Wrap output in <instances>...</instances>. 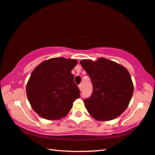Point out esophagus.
<instances>
[{"mask_svg":"<svg viewBox=\"0 0 155 155\" xmlns=\"http://www.w3.org/2000/svg\"><path fill=\"white\" fill-rule=\"evenodd\" d=\"M78 88H79L81 91H82V89H83V85H82V84H80V85H78Z\"/></svg>","mask_w":155,"mask_h":155,"instance_id":"esophagus-1","label":"esophagus"}]
</instances>
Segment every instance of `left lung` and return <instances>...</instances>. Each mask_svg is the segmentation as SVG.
Listing matches in <instances>:
<instances>
[{
    "mask_svg": "<svg viewBox=\"0 0 155 155\" xmlns=\"http://www.w3.org/2000/svg\"><path fill=\"white\" fill-rule=\"evenodd\" d=\"M93 85L92 95L84 103L89 113L97 120H110L127 108L134 93L130 74L124 66L100 58L80 61Z\"/></svg>",
    "mask_w": 155,
    "mask_h": 155,
    "instance_id": "obj_1",
    "label": "left lung"
}]
</instances>
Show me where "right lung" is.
I'll return each mask as SVG.
<instances>
[{
	"label": "right lung",
	"mask_w": 155,
	"mask_h": 155,
	"mask_svg": "<svg viewBox=\"0 0 155 155\" xmlns=\"http://www.w3.org/2000/svg\"><path fill=\"white\" fill-rule=\"evenodd\" d=\"M77 61L64 58L43 61L33 70L26 85L31 106L42 118L60 119L68 113L80 90L71 71Z\"/></svg>",
	"instance_id": "1"
}]
</instances>
